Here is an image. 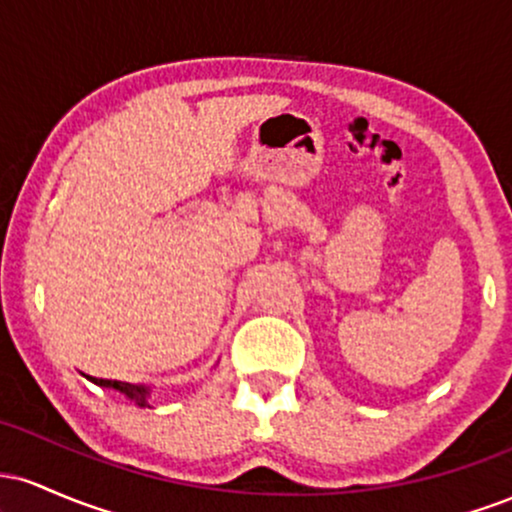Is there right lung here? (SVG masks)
I'll use <instances>...</instances> for the list:
<instances>
[{
	"mask_svg": "<svg viewBox=\"0 0 512 512\" xmlns=\"http://www.w3.org/2000/svg\"><path fill=\"white\" fill-rule=\"evenodd\" d=\"M88 380H91V383H96V385H101V387H113V390L122 392V395H125V397L134 399V402H137L139 407H149V402H146V399H149V387L134 385V383H122V380L91 378V375H88Z\"/></svg>",
	"mask_w": 512,
	"mask_h": 512,
	"instance_id": "right-lung-1",
	"label": "right lung"
}]
</instances>
